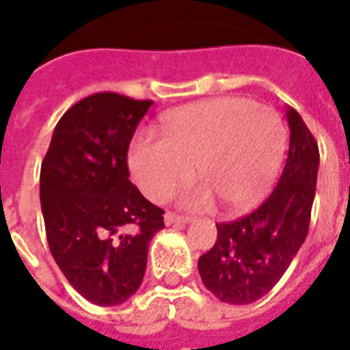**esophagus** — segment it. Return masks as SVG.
Masks as SVG:
<instances>
[{
	"label": "esophagus",
	"instance_id": "esophagus-1",
	"mask_svg": "<svg viewBox=\"0 0 350 350\" xmlns=\"http://www.w3.org/2000/svg\"><path fill=\"white\" fill-rule=\"evenodd\" d=\"M187 221H191L187 216H180V214H176V213H165V225L187 224Z\"/></svg>",
	"mask_w": 350,
	"mask_h": 350
}]
</instances>
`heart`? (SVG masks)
<instances>
[{"mask_svg":"<svg viewBox=\"0 0 350 350\" xmlns=\"http://www.w3.org/2000/svg\"><path fill=\"white\" fill-rule=\"evenodd\" d=\"M161 139L134 137L129 169L148 200L163 202L189 172L198 181L180 194L187 208H207L214 198L229 211L258 202L282 163L287 132L282 118L247 98H218L169 112Z\"/></svg>","mask_w":350,"mask_h":350,"instance_id":"1","label":"heart"}]
</instances>
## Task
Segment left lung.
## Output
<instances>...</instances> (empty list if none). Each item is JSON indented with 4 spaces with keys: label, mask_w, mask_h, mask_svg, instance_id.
Here are the masks:
<instances>
[{
    "label": "left lung",
    "mask_w": 350,
    "mask_h": 350,
    "mask_svg": "<svg viewBox=\"0 0 350 350\" xmlns=\"http://www.w3.org/2000/svg\"><path fill=\"white\" fill-rule=\"evenodd\" d=\"M287 161L271 196L243 218L216 224V243L198 260L203 285L225 304H254L265 296L309 232L320 150L293 107L287 109Z\"/></svg>",
    "instance_id": "obj_1"
}]
</instances>
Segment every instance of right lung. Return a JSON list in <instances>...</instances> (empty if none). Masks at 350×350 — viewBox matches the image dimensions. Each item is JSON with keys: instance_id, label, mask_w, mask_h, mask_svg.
I'll use <instances>...</instances> for the list:
<instances>
[{"instance_id": "add662e5", "label": "right lung", "mask_w": 350, "mask_h": 350, "mask_svg": "<svg viewBox=\"0 0 350 350\" xmlns=\"http://www.w3.org/2000/svg\"><path fill=\"white\" fill-rule=\"evenodd\" d=\"M150 100L98 92L57 121L40 174L41 213L57 267L90 304L120 305L136 293L163 208L129 180L126 152Z\"/></svg>"}]
</instances>
